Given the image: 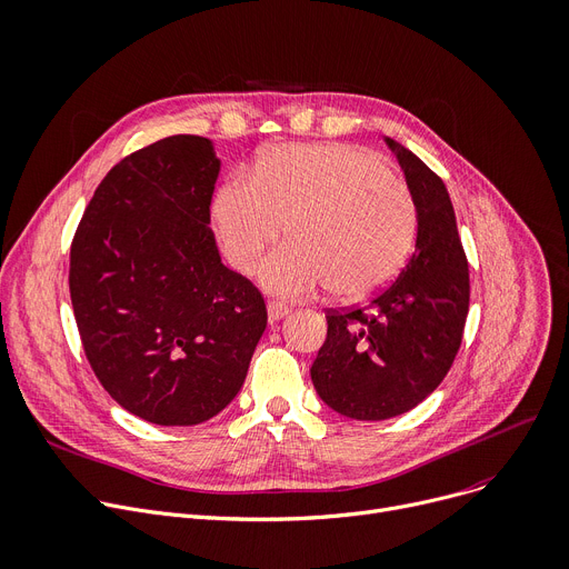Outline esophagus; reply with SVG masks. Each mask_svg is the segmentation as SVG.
Segmentation results:
<instances>
[{"label": "esophagus", "mask_w": 569, "mask_h": 569, "mask_svg": "<svg viewBox=\"0 0 569 569\" xmlns=\"http://www.w3.org/2000/svg\"><path fill=\"white\" fill-rule=\"evenodd\" d=\"M286 316H288V307L279 305V301H270V305H268V318H270V322H279V320L286 318Z\"/></svg>", "instance_id": "esophagus-1"}]
</instances>
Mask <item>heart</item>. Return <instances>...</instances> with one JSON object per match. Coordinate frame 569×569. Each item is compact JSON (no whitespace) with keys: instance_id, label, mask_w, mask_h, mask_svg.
<instances>
[{"instance_id":"heart-1","label":"heart","mask_w":569,"mask_h":569,"mask_svg":"<svg viewBox=\"0 0 569 569\" xmlns=\"http://www.w3.org/2000/svg\"><path fill=\"white\" fill-rule=\"evenodd\" d=\"M214 223L240 272H251L288 226L290 244L260 270L268 292L299 299L331 286L355 301L405 268L416 203L407 182L363 148L286 143L258 160L253 180L236 176L219 189Z\"/></svg>"}]
</instances>
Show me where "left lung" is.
Here are the masks:
<instances>
[{"mask_svg":"<svg viewBox=\"0 0 569 569\" xmlns=\"http://www.w3.org/2000/svg\"><path fill=\"white\" fill-rule=\"evenodd\" d=\"M416 203V251L366 307L327 311L311 380L333 411L385 421L423 402L456 359L469 313V264L443 180L385 139Z\"/></svg>","mask_w":569,"mask_h":569,"instance_id":"left-lung-1","label":"left lung"}]
</instances>
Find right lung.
I'll list each match as a JSON object with an SVG mask.
<instances>
[{"instance_id":"right-lung-1","label":"right lung","mask_w":569,"mask_h":569,"mask_svg":"<svg viewBox=\"0 0 569 569\" xmlns=\"http://www.w3.org/2000/svg\"><path fill=\"white\" fill-rule=\"evenodd\" d=\"M219 158L173 134L98 184L70 247V299L104 391L156 426H197L244 385L268 327L262 295L210 231Z\"/></svg>"}]
</instances>
